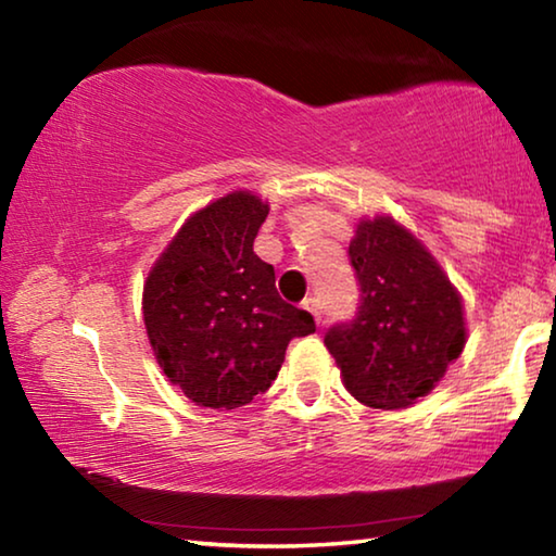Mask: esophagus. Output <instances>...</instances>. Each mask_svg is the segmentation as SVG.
<instances>
[{
	"instance_id": "34e87169",
	"label": "esophagus",
	"mask_w": 556,
	"mask_h": 556,
	"mask_svg": "<svg viewBox=\"0 0 556 556\" xmlns=\"http://www.w3.org/2000/svg\"><path fill=\"white\" fill-rule=\"evenodd\" d=\"M304 308L316 318V324H321V306H318V299H306Z\"/></svg>"
}]
</instances>
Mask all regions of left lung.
I'll list each match as a JSON object with an SVG mask.
<instances>
[{
    "label": "left lung",
    "instance_id": "8db88e82",
    "mask_svg": "<svg viewBox=\"0 0 556 556\" xmlns=\"http://www.w3.org/2000/svg\"><path fill=\"white\" fill-rule=\"evenodd\" d=\"M348 255L361 306L324 343L357 402L412 407L464 351V301L421 240L390 215L357 223Z\"/></svg>",
    "mask_w": 556,
    "mask_h": 556
}]
</instances>
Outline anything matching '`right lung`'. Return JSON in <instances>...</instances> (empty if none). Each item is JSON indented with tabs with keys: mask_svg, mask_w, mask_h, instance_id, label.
<instances>
[{
	"mask_svg": "<svg viewBox=\"0 0 556 556\" xmlns=\"http://www.w3.org/2000/svg\"><path fill=\"white\" fill-rule=\"evenodd\" d=\"M269 205L232 191L195 211L149 269L142 314L159 368L199 407L235 409L267 392L291 338L314 316L277 294L252 242Z\"/></svg>",
	"mask_w": 556,
	"mask_h": 556,
	"instance_id": "obj_1",
	"label": "right lung"
}]
</instances>
